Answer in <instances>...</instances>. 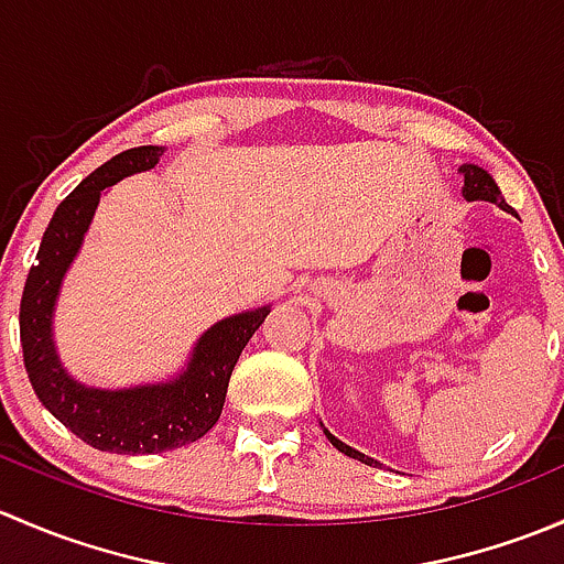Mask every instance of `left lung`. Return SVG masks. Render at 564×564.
<instances>
[{"instance_id": "obj_1", "label": "left lung", "mask_w": 564, "mask_h": 564, "mask_svg": "<svg viewBox=\"0 0 564 564\" xmlns=\"http://www.w3.org/2000/svg\"><path fill=\"white\" fill-rule=\"evenodd\" d=\"M460 174H464V198H466V202H491V204H497V207H502V209H508V213H513V207H510V204L505 202L502 191H499L497 182L491 180V174L482 172L480 166H471V163L460 166ZM324 434H327V440L333 442V445L338 447L340 453H346V456H349V458L362 460V464H368V466L377 464V460L362 456V453L355 451V447H349V445H344V442H340V440H335V436L329 434V431H324Z\"/></svg>"}]
</instances>
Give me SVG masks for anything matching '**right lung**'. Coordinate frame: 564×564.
<instances>
[{
    "mask_svg": "<svg viewBox=\"0 0 564 564\" xmlns=\"http://www.w3.org/2000/svg\"><path fill=\"white\" fill-rule=\"evenodd\" d=\"M163 150L166 147H133L119 152L95 169L56 207L40 242L37 264L26 275L24 297H21V346H24V366L32 388L43 406L95 451L135 456V453L174 451L202 440L224 412L231 371L250 335L270 314V308H256L213 324L198 338L187 371L166 384L95 390L73 382L59 366L51 340V314L62 278L82 248L95 207L108 185L128 174L152 169L161 161Z\"/></svg>",
    "mask_w": 564,
    "mask_h": 564,
    "instance_id": "1",
    "label": "right lung"
}]
</instances>
